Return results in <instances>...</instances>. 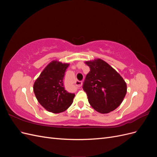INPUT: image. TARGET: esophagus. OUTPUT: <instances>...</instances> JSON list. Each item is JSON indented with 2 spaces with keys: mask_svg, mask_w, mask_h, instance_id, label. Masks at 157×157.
<instances>
[{
  "mask_svg": "<svg viewBox=\"0 0 157 157\" xmlns=\"http://www.w3.org/2000/svg\"><path fill=\"white\" fill-rule=\"evenodd\" d=\"M75 84H76V85H77V86L81 87L82 85V81H78V80H77V81H76Z\"/></svg>",
  "mask_w": 157,
  "mask_h": 157,
  "instance_id": "34e87169",
  "label": "esophagus"
}]
</instances>
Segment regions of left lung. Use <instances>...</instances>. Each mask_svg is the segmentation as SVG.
<instances>
[{"label": "left lung", "mask_w": 157, "mask_h": 157, "mask_svg": "<svg viewBox=\"0 0 157 157\" xmlns=\"http://www.w3.org/2000/svg\"><path fill=\"white\" fill-rule=\"evenodd\" d=\"M90 67L82 88L89 103L96 111L105 114L119 106L127 92L124 80L105 61L95 59L85 61Z\"/></svg>", "instance_id": "1"}]
</instances>
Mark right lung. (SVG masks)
<instances>
[{"instance_id":"add662e5","label":"right lung","mask_w":157,"mask_h":157,"mask_svg":"<svg viewBox=\"0 0 157 157\" xmlns=\"http://www.w3.org/2000/svg\"><path fill=\"white\" fill-rule=\"evenodd\" d=\"M69 65L57 60L51 61L33 85L38 101L49 112H63L73 103L75 95L68 92L63 84L65 72Z\"/></svg>"}]
</instances>
